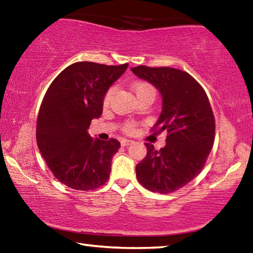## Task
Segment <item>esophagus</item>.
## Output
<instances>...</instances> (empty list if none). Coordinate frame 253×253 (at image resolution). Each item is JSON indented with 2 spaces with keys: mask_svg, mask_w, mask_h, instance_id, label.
I'll return each instance as SVG.
<instances>
[{
  "mask_svg": "<svg viewBox=\"0 0 253 253\" xmlns=\"http://www.w3.org/2000/svg\"><path fill=\"white\" fill-rule=\"evenodd\" d=\"M121 144H122V146H128V145H130V144H132V140H130V139H126V138H124V139H122V140H121Z\"/></svg>",
  "mask_w": 253,
  "mask_h": 253,
  "instance_id": "1",
  "label": "esophagus"
}]
</instances>
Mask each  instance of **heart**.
<instances>
[{"label":"heart","mask_w":253,"mask_h":253,"mask_svg":"<svg viewBox=\"0 0 253 253\" xmlns=\"http://www.w3.org/2000/svg\"><path fill=\"white\" fill-rule=\"evenodd\" d=\"M132 90H134L136 97L146 96V95L155 96V89H154L152 84L145 83V81H138V83L134 84V85H132ZM114 91H115V88H110L109 90L106 92L105 98H104V105L109 104L111 97H113V95H114ZM134 127H135L134 124L128 123V124H126V126H125V130L128 131V132H130V131L134 130Z\"/></svg>","instance_id":"1"}]
</instances>
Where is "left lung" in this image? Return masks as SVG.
<instances>
[{
	"instance_id": "obj_1",
	"label": "left lung",
	"mask_w": 253,
	"mask_h": 253,
	"mask_svg": "<svg viewBox=\"0 0 253 253\" xmlns=\"http://www.w3.org/2000/svg\"><path fill=\"white\" fill-rule=\"evenodd\" d=\"M162 96V111L153 129L168 131L166 145L147 154L136 165V176L152 192L168 194L185 186L202 170L214 143L215 123L211 105L198 81L174 68H131Z\"/></svg>"
}]
</instances>
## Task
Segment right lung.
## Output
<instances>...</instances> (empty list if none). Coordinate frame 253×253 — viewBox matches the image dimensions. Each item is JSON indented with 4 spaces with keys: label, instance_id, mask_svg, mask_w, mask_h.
I'll list each match as a JSON object with an SVG mask.
<instances>
[{
    "label": "right lung",
    "instance_id": "1",
    "mask_svg": "<svg viewBox=\"0 0 253 253\" xmlns=\"http://www.w3.org/2000/svg\"><path fill=\"white\" fill-rule=\"evenodd\" d=\"M127 67L76 62L52 81L42 100L38 147L55 178L74 190H95L109 177L121 143L92 138L88 129L102 114L106 92Z\"/></svg>",
    "mask_w": 253,
    "mask_h": 253
}]
</instances>
